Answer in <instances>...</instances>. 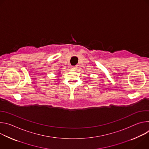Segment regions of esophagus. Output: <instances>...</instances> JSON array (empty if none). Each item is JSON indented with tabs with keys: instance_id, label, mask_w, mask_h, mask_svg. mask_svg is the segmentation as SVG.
I'll use <instances>...</instances> for the list:
<instances>
[{
	"instance_id": "34e87169",
	"label": "esophagus",
	"mask_w": 149,
	"mask_h": 149,
	"mask_svg": "<svg viewBox=\"0 0 149 149\" xmlns=\"http://www.w3.org/2000/svg\"><path fill=\"white\" fill-rule=\"evenodd\" d=\"M77 68H78V67H77V65L72 66V69L73 70H76V69H77Z\"/></svg>"
}]
</instances>
